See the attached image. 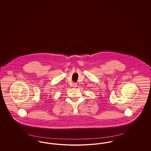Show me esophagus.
Masks as SVG:
<instances>
[{"label": "esophagus", "instance_id": "obj_1", "mask_svg": "<svg viewBox=\"0 0 151 151\" xmlns=\"http://www.w3.org/2000/svg\"><path fill=\"white\" fill-rule=\"evenodd\" d=\"M77 86H78V84H77V83H74L73 84V87H74V88L77 87Z\"/></svg>", "mask_w": 151, "mask_h": 151}]
</instances>
